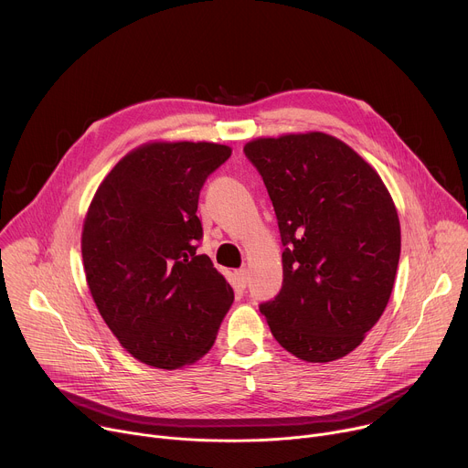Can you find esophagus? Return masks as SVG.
<instances>
[{
	"label": "esophagus",
	"instance_id": "obj_1",
	"mask_svg": "<svg viewBox=\"0 0 468 468\" xmlns=\"http://www.w3.org/2000/svg\"><path fill=\"white\" fill-rule=\"evenodd\" d=\"M234 279H236V282H238V286H239V288H245V286H247V281H249V273H247V270H245V268H241V270L234 271Z\"/></svg>",
	"mask_w": 468,
	"mask_h": 468
}]
</instances>
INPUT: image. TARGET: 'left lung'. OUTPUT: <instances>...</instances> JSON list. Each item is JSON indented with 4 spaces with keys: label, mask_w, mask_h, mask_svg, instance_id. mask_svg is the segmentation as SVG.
<instances>
[{
    "label": "left lung",
    "mask_w": 468,
    "mask_h": 468,
    "mask_svg": "<svg viewBox=\"0 0 468 468\" xmlns=\"http://www.w3.org/2000/svg\"><path fill=\"white\" fill-rule=\"evenodd\" d=\"M281 230L282 288L261 304L275 340L306 362L351 353L390 299L401 234L379 175L340 139L261 137L243 146Z\"/></svg>",
    "instance_id": "obj_1"
}]
</instances>
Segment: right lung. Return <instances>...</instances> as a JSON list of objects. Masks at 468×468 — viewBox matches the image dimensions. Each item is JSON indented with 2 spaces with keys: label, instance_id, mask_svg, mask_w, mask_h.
I'll return each instance as SVG.
<instances>
[{
  "label": "right lung",
  "instance_id": "1",
  "mask_svg": "<svg viewBox=\"0 0 468 468\" xmlns=\"http://www.w3.org/2000/svg\"><path fill=\"white\" fill-rule=\"evenodd\" d=\"M232 150L216 143H148L100 184L83 223L90 295L121 346L176 370L214 346L234 292L206 254L198 195Z\"/></svg>",
  "mask_w": 468,
  "mask_h": 468
}]
</instances>
